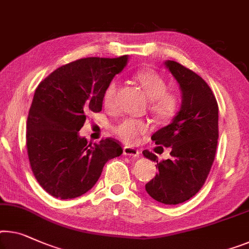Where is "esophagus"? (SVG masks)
<instances>
[{
    "label": "esophagus",
    "mask_w": 249,
    "mask_h": 249,
    "mask_svg": "<svg viewBox=\"0 0 249 249\" xmlns=\"http://www.w3.org/2000/svg\"><path fill=\"white\" fill-rule=\"evenodd\" d=\"M124 154L128 155V157L139 158L140 157V151L136 150V148H134V147H131V146H124Z\"/></svg>",
    "instance_id": "1"
}]
</instances>
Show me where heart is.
Here are the masks:
<instances>
[{
    "label": "heart",
    "instance_id": "heart-1",
    "mask_svg": "<svg viewBox=\"0 0 249 249\" xmlns=\"http://www.w3.org/2000/svg\"><path fill=\"white\" fill-rule=\"evenodd\" d=\"M134 79L151 99L150 110L155 116L160 120H170L177 114L180 105L179 96L168 90V84L160 73L150 69L139 70L134 73ZM118 87L120 84L117 80H112L107 85L103 95V102L106 107L115 105ZM147 129L146 122L132 118H126L114 127L115 133L129 144L136 143Z\"/></svg>",
    "mask_w": 249,
    "mask_h": 249
}]
</instances>
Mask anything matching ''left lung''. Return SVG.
Instances as JSON below:
<instances>
[{
    "label": "left lung",
    "instance_id": "left-lung-1",
    "mask_svg": "<svg viewBox=\"0 0 249 249\" xmlns=\"http://www.w3.org/2000/svg\"><path fill=\"white\" fill-rule=\"evenodd\" d=\"M164 65L179 84L182 104L171 124L151 137L158 145L171 148V158L159 162L154 153L143 151L146 159L157 161L159 169L145 190L159 202L178 205L202 188L213 166L219 136L218 104L208 84L196 72L173 60Z\"/></svg>",
    "mask_w": 249,
    "mask_h": 249
}]
</instances>
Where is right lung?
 Wrapping results in <instances>:
<instances>
[{
	"label": "right lung",
	"mask_w": 249,
	"mask_h": 249,
	"mask_svg": "<svg viewBox=\"0 0 249 249\" xmlns=\"http://www.w3.org/2000/svg\"><path fill=\"white\" fill-rule=\"evenodd\" d=\"M127 60V55L79 59L59 67L36 89L27 121L28 157L36 181L53 196L86 194L105 163L123 153L118 141L88 144L78 132L87 113L101 112L107 85Z\"/></svg>",
	"instance_id": "1"
}]
</instances>
